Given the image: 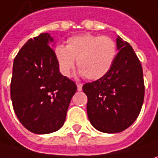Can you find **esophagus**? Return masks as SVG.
<instances>
[{"label":"esophagus","mask_w":158,"mask_h":158,"mask_svg":"<svg viewBox=\"0 0 158 158\" xmlns=\"http://www.w3.org/2000/svg\"><path fill=\"white\" fill-rule=\"evenodd\" d=\"M82 86H83V85H82L81 83H77V87H78V90H79V91H81V90H82Z\"/></svg>","instance_id":"34e87169"}]
</instances>
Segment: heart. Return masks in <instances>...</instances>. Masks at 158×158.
<instances>
[{"label":"heart","instance_id":"1","mask_svg":"<svg viewBox=\"0 0 158 158\" xmlns=\"http://www.w3.org/2000/svg\"><path fill=\"white\" fill-rule=\"evenodd\" d=\"M117 54V44L112 38L90 33L71 37L66 47L58 45L55 49L56 60L62 75L69 77L77 60L80 73L90 80L105 77L114 64Z\"/></svg>","mask_w":158,"mask_h":158}]
</instances>
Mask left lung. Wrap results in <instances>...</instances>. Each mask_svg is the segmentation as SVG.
<instances>
[{
	"label": "left lung",
	"instance_id": "8db88e82",
	"mask_svg": "<svg viewBox=\"0 0 158 158\" xmlns=\"http://www.w3.org/2000/svg\"><path fill=\"white\" fill-rule=\"evenodd\" d=\"M118 52L108 74L83 85L88 97L87 112L96 129L118 133L130 127L138 117L144 102L143 69L132 47L120 37Z\"/></svg>",
	"mask_w": 158,
	"mask_h": 158
}]
</instances>
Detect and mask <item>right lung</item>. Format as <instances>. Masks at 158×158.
Instances as JSON below:
<instances>
[{"instance_id":"obj_1","label":"right lung","mask_w":158,"mask_h":158,"mask_svg":"<svg viewBox=\"0 0 158 158\" xmlns=\"http://www.w3.org/2000/svg\"><path fill=\"white\" fill-rule=\"evenodd\" d=\"M53 39L40 33L30 39L16 55L10 81V98L18 119L35 134H49L64 124L74 81L60 72Z\"/></svg>"}]
</instances>
